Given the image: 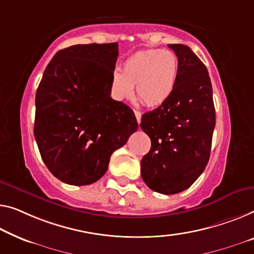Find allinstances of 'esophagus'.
<instances>
[{
    "instance_id": "esophagus-1",
    "label": "esophagus",
    "mask_w": 254,
    "mask_h": 254,
    "mask_svg": "<svg viewBox=\"0 0 254 254\" xmlns=\"http://www.w3.org/2000/svg\"><path fill=\"white\" fill-rule=\"evenodd\" d=\"M134 115H135V119H137V122L140 123V121H141V113L139 111H134Z\"/></svg>"
}]
</instances>
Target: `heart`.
Masks as SVG:
<instances>
[{"instance_id":"b5f03b06","label":"heart","mask_w":254,"mask_h":254,"mask_svg":"<svg viewBox=\"0 0 254 254\" xmlns=\"http://www.w3.org/2000/svg\"><path fill=\"white\" fill-rule=\"evenodd\" d=\"M179 75V60L170 50L149 49L133 54L123 63L122 71L115 69L111 78V92L117 101L133 96L156 107L171 98Z\"/></svg>"}]
</instances>
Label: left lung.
Here are the masks:
<instances>
[{"mask_svg": "<svg viewBox=\"0 0 254 254\" xmlns=\"http://www.w3.org/2000/svg\"><path fill=\"white\" fill-rule=\"evenodd\" d=\"M179 60L171 98L141 117L151 147L141 160V177L151 190L172 195L185 190L209 162L215 111L209 71L191 49L169 44Z\"/></svg>", "mask_w": 254, "mask_h": 254, "instance_id": "8db88e82", "label": "left lung"}]
</instances>
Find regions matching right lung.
I'll use <instances>...</instances> for the list:
<instances>
[{"mask_svg": "<svg viewBox=\"0 0 254 254\" xmlns=\"http://www.w3.org/2000/svg\"><path fill=\"white\" fill-rule=\"evenodd\" d=\"M119 44H77L57 52L35 97L34 135L42 160L63 183H96L111 155L137 131L132 109L111 97Z\"/></svg>", "mask_w": 254, "mask_h": 254, "instance_id": "obj_1", "label": "right lung"}]
</instances>
